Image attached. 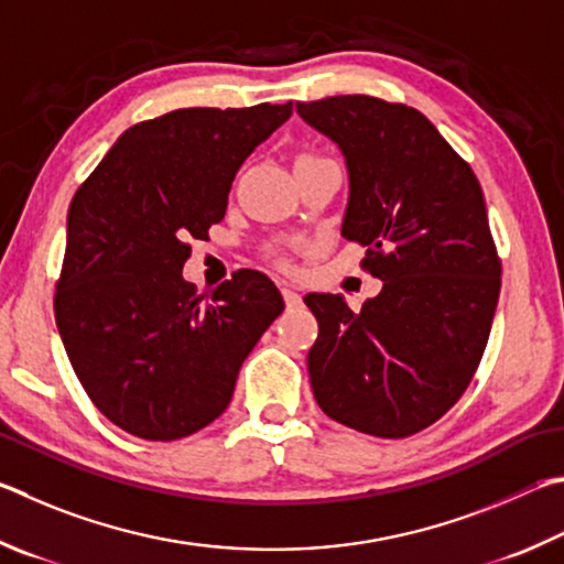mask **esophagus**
Instances as JSON below:
<instances>
[{"instance_id": "esophagus-1", "label": "esophagus", "mask_w": 564, "mask_h": 564, "mask_svg": "<svg viewBox=\"0 0 564 564\" xmlns=\"http://www.w3.org/2000/svg\"><path fill=\"white\" fill-rule=\"evenodd\" d=\"M282 297H284V304H288L290 310H292V307H300V304H302L300 292H294L292 288H282Z\"/></svg>"}]
</instances>
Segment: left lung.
<instances>
[{
	"instance_id": "left-lung-1",
	"label": "left lung",
	"mask_w": 564,
	"mask_h": 564,
	"mask_svg": "<svg viewBox=\"0 0 564 564\" xmlns=\"http://www.w3.org/2000/svg\"><path fill=\"white\" fill-rule=\"evenodd\" d=\"M297 113L347 158L341 235L367 247L361 267L383 282L357 314L339 294L304 297L319 322L314 399L354 431L413 436L463 397L490 337L500 257L480 183L406 104L354 94Z\"/></svg>"
}]
</instances>
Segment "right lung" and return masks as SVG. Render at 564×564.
<instances>
[{
	"label": "right lung",
	"mask_w": 564,
	"mask_h": 564,
	"mask_svg": "<svg viewBox=\"0 0 564 564\" xmlns=\"http://www.w3.org/2000/svg\"><path fill=\"white\" fill-rule=\"evenodd\" d=\"M290 116L292 101L177 108L128 128L74 195L56 327L88 399L131 436L175 441L213 423L284 310L262 272L205 297L183 264L187 240L225 217L245 158Z\"/></svg>",
	"instance_id": "obj_1"
}]
</instances>
